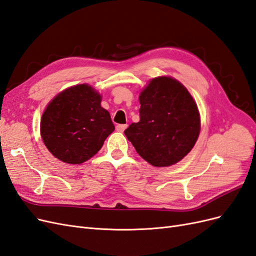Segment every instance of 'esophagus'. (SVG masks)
Here are the masks:
<instances>
[{
	"label": "esophagus",
	"instance_id": "34e87169",
	"mask_svg": "<svg viewBox=\"0 0 256 256\" xmlns=\"http://www.w3.org/2000/svg\"><path fill=\"white\" fill-rule=\"evenodd\" d=\"M126 128H127V124H120V125L116 126V130H118V132H122V131L125 130Z\"/></svg>",
	"mask_w": 256,
	"mask_h": 256
}]
</instances>
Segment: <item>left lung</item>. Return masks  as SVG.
<instances>
[{"label": "left lung", "mask_w": 256, "mask_h": 256, "mask_svg": "<svg viewBox=\"0 0 256 256\" xmlns=\"http://www.w3.org/2000/svg\"><path fill=\"white\" fill-rule=\"evenodd\" d=\"M140 122L125 130L136 152L157 168L177 164L194 146L200 130L198 106L171 76L150 80L141 92Z\"/></svg>", "instance_id": "1"}]
</instances>
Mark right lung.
Here are the masks:
<instances>
[{"label":"right lung","instance_id":"right-lung-1","mask_svg":"<svg viewBox=\"0 0 256 256\" xmlns=\"http://www.w3.org/2000/svg\"><path fill=\"white\" fill-rule=\"evenodd\" d=\"M102 96L88 84L60 92L42 116V138L60 161L83 164L102 148L115 129L110 113L102 106Z\"/></svg>","mask_w":256,"mask_h":256}]
</instances>
